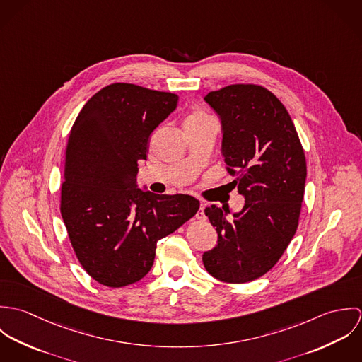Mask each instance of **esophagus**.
I'll list each match as a JSON object with an SVG mask.
<instances>
[{"label":"esophagus","instance_id":"34e87169","mask_svg":"<svg viewBox=\"0 0 362 362\" xmlns=\"http://www.w3.org/2000/svg\"><path fill=\"white\" fill-rule=\"evenodd\" d=\"M197 217H198V218H205V205H204V204L199 205V210H198Z\"/></svg>","mask_w":362,"mask_h":362}]
</instances>
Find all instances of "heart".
I'll use <instances>...</instances> for the list:
<instances>
[{
    "instance_id": "1",
    "label": "heart",
    "mask_w": 362,
    "mask_h": 362,
    "mask_svg": "<svg viewBox=\"0 0 362 362\" xmlns=\"http://www.w3.org/2000/svg\"><path fill=\"white\" fill-rule=\"evenodd\" d=\"M210 118H211V117H209L206 112H204V111H192V112L188 115V118L185 119V125L201 124V122L207 121V119H210Z\"/></svg>"
}]
</instances>
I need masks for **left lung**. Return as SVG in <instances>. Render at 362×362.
I'll return each instance as SVG.
<instances>
[{
  "label": "left lung",
  "mask_w": 362,
  "mask_h": 362,
  "mask_svg": "<svg viewBox=\"0 0 362 362\" xmlns=\"http://www.w3.org/2000/svg\"><path fill=\"white\" fill-rule=\"evenodd\" d=\"M221 118L226 170L245 197L240 213L206 207L217 244L204 252L220 281L247 283L267 273L284 254L300 220L307 161L293 119L266 88L235 83L205 98Z\"/></svg>",
  "instance_id": "left-lung-1"
}]
</instances>
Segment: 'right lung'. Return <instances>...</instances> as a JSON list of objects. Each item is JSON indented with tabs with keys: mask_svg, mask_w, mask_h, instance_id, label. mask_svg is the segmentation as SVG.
I'll return each mask as SVG.
<instances>
[{
	"mask_svg": "<svg viewBox=\"0 0 362 362\" xmlns=\"http://www.w3.org/2000/svg\"><path fill=\"white\" fill-rule=\"evenodd\" d=\"M178 96L134 83H111L78 114L66 142L61 216L86 273L107 287L139 281L153 266L157 241L199 209L191 195L135 188L149 138Z\"/></svg>",
	"mask_w": 362,
	"mask_h": 362,
	"instance_id": "add662e5",
	"label": "right lung"
}]
</instances>
